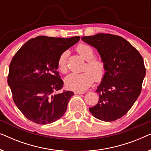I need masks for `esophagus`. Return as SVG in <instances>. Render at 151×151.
I'll return each instance as SVG.
<instances>
[{
	"instance_id": "1",
	"label": "esophagus",
	"mask_w": 151,
	"mask_h": 151,
	"mask_svg": "<svg viewBox=\"0 0 151 151\" xmlns=\"http://www.w3.org/2000/svg\"><path fill=\"white\" fill-rule=\"evenodd\" d=\"M84 93H85V92L83 91H76V92H75V94L80 95V94H84Z\"/></svg>"
}]
</instances>
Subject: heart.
Segmentation results:
<instances>
[{"mask_svg": "<svg viewBox=\"0 0 151 151\" xmlns=\"http://www.w3.org/2000/svg\"><path fill=\"white\" fill-rule=\"evenodd\" d=\"M76 50L82 58L86 60L83 71L81 73H71L65 78V84L70 89L83 91L91 85L94 80L96 82L102 80L106 73V65L100 57L95 56V51L89 45L81 43L76 47ZM67 51H64L58 60L60 71H67Z\"/></svg>", "mask_w": 151, "mask_h": 151, "instance_id": "b5f03b06", "label": "heart"}]
</instances>
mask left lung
Segmentation results:
<instances>
[{
    "label": "left lung",
    "mask_w": 151,
    "mask_h": 151,
    "mask_svg": "<svg viewBox=\"0 0 151 151\" xmlns=\"http://www.w3.org/2000/svg\"><path fill=\"white\" fill-rule=\"evenodd\" d=\"M82 39L97 49L106 65V73L96 90L99 101L89 108L90 112L102 121L117 120L127 114L141 93L146 75L143 58L116 35L98 34Z\"/></svg>",
    "instance_id": "8db88e82"
}]
</instances>
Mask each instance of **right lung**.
Wrapping results in <instances>:
<instances>
[{
  "label": "right lung",
  "instance_id": "add662e5",
  "mask_svg": "<svg viewBox=\"0 0 151 151\" xmlns=\"http://www.w3.org/2000/svg\"><path fill=\"white\" fill-rule=\"evenodd\" d=\"M37 36L23 45L9 65L7 82L15 104L28 119L38 124L58 120L64 115L73 92L64 90L57 71L62 53L80 40Z\"/></svg>",
  "mask_w": 151,
  "mask_h": 151
}]
</instances>
